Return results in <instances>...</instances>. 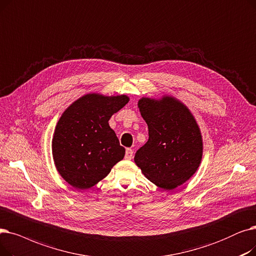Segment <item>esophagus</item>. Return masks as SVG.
<instances>
[{"label":"esophagus","instance_id":"34e87169","mask_svg":"<svg viewBox=\"0 0 256 256\" xmlns=\"http://www.w3.org/2000/svg\"><path fill=\"white\" fill-rule=\"evenodd\" d=\"M132 157H133V150L130 149V148H127L126 149V153H125V160H130Z\"/></svg>","mask_w":256,"mask_h":256}]
</instances>
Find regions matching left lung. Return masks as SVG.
I'll use <instances>...</instances> for the list:
<instances>
[{
  "label": "left lung",
  "mask_w": 256,
  "mask_h": 256,
  "mask_svg": "<svg viewBox=\"0 0 256 256\" xmlns=\"http://www.w3.org/2000/svg\"><path fill=\"white\" fill-rule=\"evenodd\" d=\"M138 108L149 140L134 156L142 174L157 186L171 190L198 170L203 153L199 126L190 109L173 96L142 98Z\"/></svg>",
  "instance_id": "1"
}]
</instances>
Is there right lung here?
<instances>
[{
  "instance_id": "1",
  "label": "right lung",
  "mask_w": 256,
  "mask_h": 256,
  "mask_svg": "<svg viewBox=\"0 0 256 256\" xmlns=\"http://www.w3.org/2000/svg\"><path fill=\"white\" fill-rule=\"evenodd\" d=\"M129 102L125 94H85L60 116L52 140L58 173L77 190H86L105 178L125 156L109 118Z\"/></svg>"
}]
</instances>
